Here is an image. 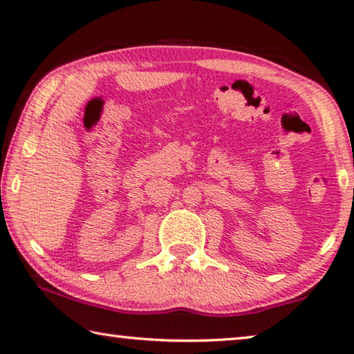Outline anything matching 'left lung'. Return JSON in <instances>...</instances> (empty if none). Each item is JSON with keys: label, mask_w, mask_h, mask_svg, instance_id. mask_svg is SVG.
Here are the masks:
<instances>
[{"label": "left lung", "mask_w": 354, "mask_h": 354, "mask_svg": "<svg viewBox=\"0 0 354 354\" xmlns=\"http://www.w3.org/2000/svg\"><path fill=\"white\" fill-rule=\"evenodd\" d=\"M353 194H354V192H353Z\"/></svg>", "instance_id": "1"}]
</instances>
